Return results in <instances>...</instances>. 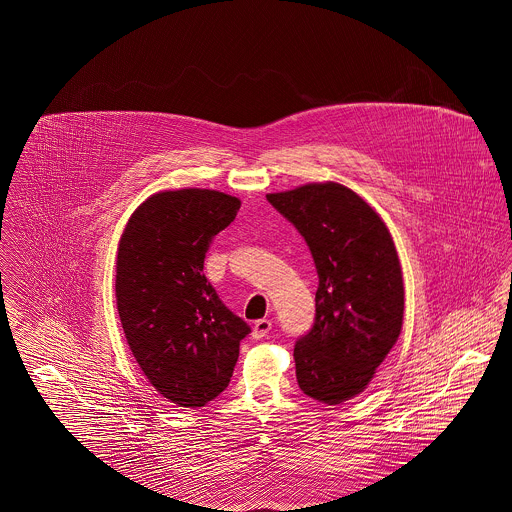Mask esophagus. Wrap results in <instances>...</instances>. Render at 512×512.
<instances>
[{"mask_svg":"<svg viewBox=\"0 0 512 512\" xmlns=\"http://www.w3.org/2000/svg\"><path fill=\"white\" fill-rule=\"evenodd\" d=\"M270 330H272V322L268 318H261V320H257L253 324V338L255 340H263V338H267Z\"/></svg>","mask_w":512,"mask_h":512,"instance_id":"esophagus-1","label":"esophagus"}]
</instances>
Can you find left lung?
I'll list each match as a JSON object with an SVG mask.
<instances>
[{
  "mask_svg": "<svg viewBox=\"0 0 512 512\" xmlns=\"http://www.w3.org/2000/svg\"><path fill=\"white\" fill-rule=\"evenodd\" d=\"M313 255L315 322L295 341L301 391L338 405L365 390L401 334L405 290L386 224L349 188L326 182L268 194Z\"/></svg>",
  "mask_w": 512,
  "mask_h": 512,
  "instance_id": "left-lung-1",
  "label": "left lung"
}]
</instances>
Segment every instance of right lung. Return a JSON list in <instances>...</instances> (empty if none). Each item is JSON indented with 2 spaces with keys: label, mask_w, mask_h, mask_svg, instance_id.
Segmentation results:
<instances>
[{
  "label": "right lung",
  "mask_w": 512,
  "mask_h": 512,
  "mask_svg": "<svg viewBox=\"0 0 512 512\" xmlns=\"http://www.w3.org/2000/svg\"><path fill=\"white\" fill-rule=\"evenodd\" d=\"M238 209V197L215 190L159 192L122 232V330L151 386L178 407H203L226 390L251 332L203 274L209 247Z\"/></svg>",
  "instance_id": "obj_1"
}]
</instances>
